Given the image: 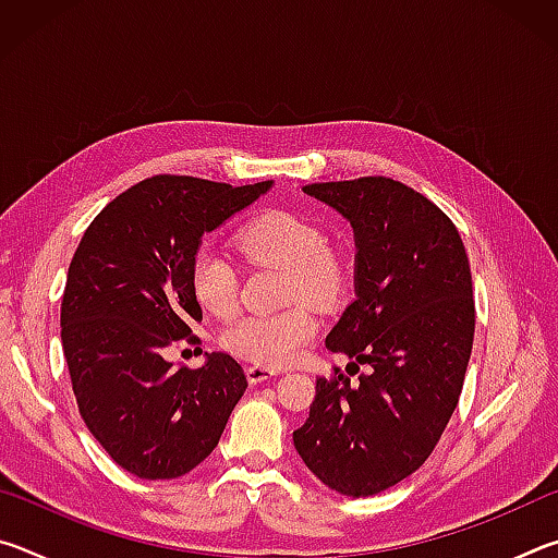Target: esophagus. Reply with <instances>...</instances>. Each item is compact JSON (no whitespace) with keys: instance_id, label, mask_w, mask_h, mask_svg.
<instances>
[{"instance_id":"esophagus-1","label":"esophagus","mask_w":558,"mask_h":558,"mask_svg":"<svg viewBox=\"0 0 558 558\" xmlns=\"http://www.w3.org/2000/svg\"><path fill=\"white\" fill-rule=\"evenodd\" d=\"M278 369H272V366H263V364H251L245 366V376H248L251 384H260V381H268L270 376H276Z\"/></svg>"}]
</instances>
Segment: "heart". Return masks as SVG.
<instances>
[{"label":"heart","mask_w":558,"mask_h":558,"mask_svg":"<svg viewBox=\"0 0 558 558\" xmlns=\"http://www.w3.org/2000/svg\"><path fill=\"white\" fill-rule=\"evenodd\" d=\"M245 258L260 266L288 270V300L329 305L344 288L339 260L327 251L325 233L313 221L290 211H266L251 219L235 235ZM189 288L204 313L229 319L239 310V272L209 245L194 253ZM317 335V319L307 307L295 305L272 315H251L221 335V344L235 356L263 366L295 362Z\"/></svg>","instance_id":"b5f03b06"}]
</instances>
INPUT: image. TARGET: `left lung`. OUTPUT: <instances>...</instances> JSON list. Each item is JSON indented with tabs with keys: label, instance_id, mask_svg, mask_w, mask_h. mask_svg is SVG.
Wrapping results in <instances>:
<instances>
[{
	"label": "left lung",
	"instance_id": "obj_1",
	"mask_svg": "<svg viewBox=\"0 0 558 558\" xmlns=\"http://www.w3.org/2000/svg\"><path fill=\"white\" fill-rule=\"evenodd\" d=\"M302 189L352 223L356 298L327 335L352 362L319 376L292 440L327 487L369 497L418 470L456 411L475 337L470 260L456 223L396 179Z\"/></svg>",
	"mask_w": 558,
	"mask_h": 558
}]
</instances>
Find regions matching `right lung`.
I'll return each mask as SVG.
<instances>
[{"label": "right lung", "mask_w": 558, "mask_h": 558, "mask_svg": "<svg viewBox=\"0 0 558 558\" xmlns=\"http://www.w3.org/2000/svg\"><path fill=\"white\" fill-rule=\"evenodd\" d=\"M270 184L155 174L116 196L73 253L61 342L75 403L93 438L132 475L172 480L194 470L219 446L248 386L231 354L174 369L165 349L199 339L189 266L202 235Z\"/></svg>", "instance_id": "add662e5"}]
</instances>
